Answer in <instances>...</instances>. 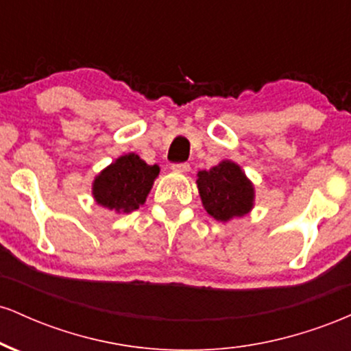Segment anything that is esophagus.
<instances>
[{
    "instance_id": "34e87169",
    "label": "esophagus",
    "mask_w": 351,
    "mask_h": 351,
    "mask_svg": "<svg viewBox=\"0 0 351 351\" xmlns=\"http://www.w3.org/2000/svg\"><path fill=\"white\" fill-rule=\"evenodd\" d=\"M171 170L175 173H188L189 171V165L188 163H176V165H173Z\"/></svg>"
}]
</instances>
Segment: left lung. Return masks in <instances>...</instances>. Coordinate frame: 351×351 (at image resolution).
I'll return each instance as SVG.
<instances>
[{"instance_id":"obj_1","label":"left lung","mask_w":351,"mask_h":351,"mask_svg":"<svg viewBox=\"0 0 351 351\" xmlns=\"http://www.w3.org/2000/svg\"><path fill=\"white\" fill-rule=\"evenodd\" d=\"M196 176L203 208L216 221L228 223L252 211L256 189L237 163L223 160L209 170L198 171Z\"/></svg>"}]
</instances>
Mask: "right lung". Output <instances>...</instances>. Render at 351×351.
I'll return each mask as SVG.
<instances>
[{
    "instance_id": "right-lung-1",
    "label": "right lung",
    "mask_w": 351,
    "mask_h": 351,
    "mask_svg": "<svg viewBox=\"0 0 351 351\" xmlns=\"http://www.w3.org/2000/svg\"><path fill=\"white\" fill-rule=\"evenodd\" d=\"M158 173V165H148L136 153H127L95 176L92 196L99 206L128 215L147 201Z\"/></svg>"
}]
</instances>
